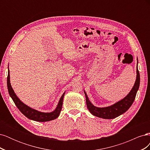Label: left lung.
Listing matches in <instances>:
<instances>
[{"instance_id": "8db88e82", "label": "left lung", "mask_w": 150, "mask_h": 150, "mask_svg": "<svg viewBox=\"0 0 150 150\" xmlns=\"http://www.w3.org/2000/svg\"><path fill=\"white\" fill-rule=\"evenodd\" d=\"M138 60V59H137ZM140 77L139 72L138 69V64L137 66V79H136L133 87L130 92L121 100L113 104L110 106L99 108L94 106L89 101L88 95L84 90L86 96V101L87 107L89 112L95 116H97L103 119H114L125 113L132 105L137 95V91L139 87Z\"/></svg>"}]
</instances>
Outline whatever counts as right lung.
<instances>
[{"label":"right lung","instance_id":"obj_1","mask_svg":"<svg viewBox=\"0 0 150 150\" xmlns=\"http://www.w3.org/2000/svg\"><path fill=\"white\" fill-rule=\"evenodd\" d=\"M9 69H8V76H7V88L8 91L9 93L10 96L12 99L13 101L14 102L17 108L19 109V111L23 114L25 116H26L28 118L35 121H39V122H46L49 121L53 120H55L56 118L59 116L60 112L62 110V102L63 99L65 94V92L63 93L62 96L61 97L57 105L56 108L53 111L50 112H40L36 110H34L33 108H31L30 107L26 105L23 102H22L20 99L17 96V95L13 91V90L12 88L10 81V74H9Z\"/></svg>","mask_w":150,"mask_h":150}]
</instances>
